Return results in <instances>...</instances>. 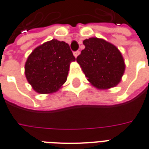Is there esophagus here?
I'll return each mask as SVG.
<instances>
[{
    "label": "esophagus",
    "mask_w": 149,
    "mask_h": 149,
    "mask_svg": "<svg viewBox=\"0 0 149 149\" xmlns=\"http://www.w3.org/2000/svg\"><path fill=\"white\" fill-rule=\"evenodd\" d=\"M79 54H80V51H76V52H73V55H74L75 57H77Z\"/></svg>",
    "instance_id": "34e87169"
}]
</instances>
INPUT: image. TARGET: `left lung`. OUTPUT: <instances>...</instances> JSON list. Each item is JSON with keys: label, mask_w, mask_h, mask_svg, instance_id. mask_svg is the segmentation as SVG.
Returning <instances> with one entry per match:
<instances>
[{"label": "left lung", "mask_w": 149, "mask_h": 149, "mask_svg": "<svg viewBox=\"0 0 149 149\" xmlns=\"http://www.w3.org/2000/svg\"><path fill=\"white\" fill-rule=\"evenodd\" d=\"M84 50L77 61L87 80L98 89H109L120 82L125 63L121 52L112 43L97 37L83 41Z\"/></svg>", "instance_id": "left-lung-1"}]
</instances>
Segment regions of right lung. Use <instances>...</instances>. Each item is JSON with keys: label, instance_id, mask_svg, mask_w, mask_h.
<instances>
[{"label": "right lung", "instance_id": "right-lung-1", "mask_svg": "<svg viewBox=\"0 0 149 149\" xmlns=\"http://www.w3.org/2000/svg\"><path fill=\"white\" fill-rule=\"evenodd\" d=\"M75 61L67 43L52 39L37 46L28 56L25 77L35 92L53 93L65 83L70 64Z\"/></svg>", "mask_w": 149, "mask_h": 149}]
</instances>
